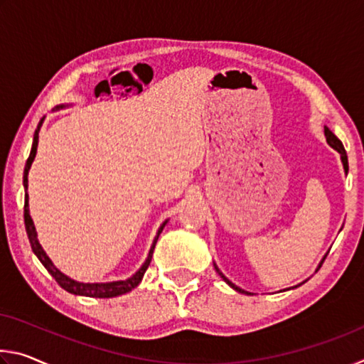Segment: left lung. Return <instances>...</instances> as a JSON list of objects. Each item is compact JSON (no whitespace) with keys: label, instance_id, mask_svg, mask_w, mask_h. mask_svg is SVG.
Instances as JSON below:
<instances>
[{"label":"left lung","instance_id":"8db88e82","mask_svg":"<svg viewBox=\"0 0 364 364\" xmlns=\"http://www.w3.org/2000/svg\"><path fill=\"white\" fill-rule=\"evenodd\" d=\"M324 134H326V141H328V144L331 146V147H334V149L341 154V159H342V164H343V170H345V173H347L348 171V159H347V152H345V149H343V144H342V141L338 139L334 133H332L328 127H324ZM324 258H326V255H324ZM324 258L321 260V263H319V267H318V269L321 268V264H323V262H324ZM215 269H217V273L221 276V278H223V281L226 282V284H230L234 291H237V292H241V294H250V292H247V291H244V289H241V287H237L236 284H232V282L226 278V276L221 273V271L218 269V267L217 264H215ZM316 269V271H318ZM300 286V284H299Z\"/></svg>","mask_w":364,"mask_h":364}]
</instances>
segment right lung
I'll return each instance as SVG.
<instances>
[{
	"label": "right lung",
	"instance_id": "obj_1",
	"mask_svg": "<svg viewBox=\"0 0 364 364\" xmlns=\"http://www.w3.org/2000/svg\"><path fill=\"white\" fill-rule=\"evenodd\" d=\"M64 106H58V109H63ZM43 120H45V117L40 120L38 127H36L35 134H33V144H32V151H30V156L27 159V164H26V168H23V188H28V170L32 167V162L36 156V147H38V133H40V128L43 125ZM23 220H26V230H27V236H28V241L30 245H32V250L33 254L38 257V260L43 263V267L48 269V273L53 276L54 279H56L58 284L65 289L67 292L70 294H75V295H85V297H95V299H110V297H117V295H122V294H127L130 292L132 289L136 287L141 279H143V276L146 273L147 267H149L151 263V258L154 254V247H156L157 244V239L160 236V232H162L164 226L167 225V221H164L162 226L159 228L157 231V236L154 237V242L151 245V250H149V255H147L146 262L143 263V267H141L136 273H134L132 278H128L125 281H112V282H78V281H73L70 279L69 276H65L64 273H60V271L54 267L53 262L49 260V257L46 255V252L43 250V247L38 242V239H36V230H35V225H33V220L30 217V212H28V194H26V204H23Z\"/></svg>",
	"mask_w": 364,
	"mask_h": 364
}]
</instances>
